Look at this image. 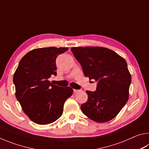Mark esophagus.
<instances>
[{
	"label": "esophagus",
	"mask_w": 149,
	"mask_h": 149,
	"mask_svg": "<svg viewBox=\"0 0 149 149\" xmlns=\"http://www.w3.org/2000/svg\"><path fill=\"white\" fill-rule=\"evenodd\" d=\"M78 91H79V90H77V89H74V92L75 93H77Z\"/></svg>",
	"instance_id": "1"
}]
</instances>
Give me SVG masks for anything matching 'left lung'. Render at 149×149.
I'll return each mask as SVG.
<instances>
[{
    "label": "left lung",
    "instance_id": "obj_1",
    "mask_svg": "<svg viewBox=\"0 0 149 149\" xmlns=\"http://www.w3.org/2000/svg\"><path fill=\"white\" fill-rule=\"evenodd\" d=\"M72 52L84 75L97 81L96 91H86L82 112L96 122H107L118 114L129 99L132 76L123 57L107 48L73 47Z\"/></svg>",
    "mask_w": 149,
    "mask_h": 149
}]
</instances>
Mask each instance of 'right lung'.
I'll list each match as a JSON object with an SVG mask.
<instances>
[{
  "label": "right lung",
  "instance_id": "add662e5",
  "mask_svg": "<svg viewBox=\"0 0 149 149\" xmlns=\"http://www.w3.org/2000/svg\"><path fill=\"white\" fill-rule=\"evenodd\" d=\"M68 47H46L31 50L22 58L13 81L16 97L32 122L47 125L61 116L65 100L73 94L70 87H60L49 80L56 75V59Z\"/></svg>",
  "mask_w": 149,
  "mask_h": 149
}]
</instances>
